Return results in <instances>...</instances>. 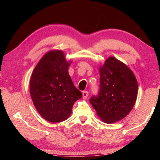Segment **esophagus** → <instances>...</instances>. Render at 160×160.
Instances as JSON below:
<instances>
[{"label":"esophagus","mask_w":160,"mask_h":160,"mask_svg":"<svg viewBox=\"0 0 160 160\" xmlns=\"http://www.w3.org/2000/svg\"><path fill=\"white\" fill-rule=\"evenodd\" d=\"M88 91H83L82 92V98L83 99H87V97L88 96Z\"/></svg>","instance_id":"esophagus-1"}]
</instances>
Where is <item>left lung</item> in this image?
I'll list each match as a JSON object with an SVG mask.
<instances>
[{"label": "left lung", "instance_id": "left-lung-1", "mask_svg": "<svg viewBox=\"0 0 160 160\" xmlns=\"http://www.w3.org/2000/svg\"><path fill=\"white\" fill-rule=\"evenodd\" d=\"M100 90L90 104L106 123L119 121L131 112L138 96V82L130 68L110 56L99 67Z\"/></svg>", "mask_w": 160, "mask_h": 160}]
</instances>
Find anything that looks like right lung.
Wrapping results in <instances>:
<instances>
[{
	"label": "right lung",
	"mask_w": 160,
	"mask_h": 160,
	"mask_svg": "<svg viewBox=\"0 0 160 160\" xmlns=\"http://www.w3.org/2000/svg\"><path fill=\"white\" fill-rule=\"evenodd\" d=\"M72 61L61 50L46 53L32 72L29 91L32 102L43 118L61 122L71 114L72 106L82 97L68 74Z\"/></svg>",
	"instance_id": "obj_1"
}]
</instances>
